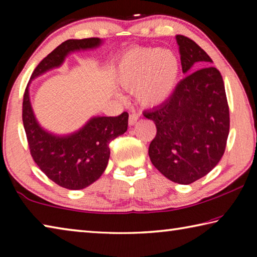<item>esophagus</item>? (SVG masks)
<instances>
[{
	"label": "esophagus",
	"mask_w": 257,
	"mask_h": 257,
	"mask_svg": "<svg viewBox=\"0 0 257 257\" xmlns=\"http://www.w3.org/2000/svg\"><path fill=\"white\" fill-rule=\"evenodd\" d=\"M137 120H138V115H137V114H134V113H133V114H130V115H129V120H128L129 125L136 124Z\"/></svg>",
	"instance_id": "obj_1"
}]
</instances>
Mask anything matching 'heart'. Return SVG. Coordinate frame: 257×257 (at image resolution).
Listing matches in <instances>:
<instances>
[{"label": "heart", "instance_id": "1", "mask_svg": "<svg viewBox=\"0 0 257 257\" xmlns=\"http://www.w3.org/2000/svg\"><path fill=\"white\" fill-rule=\"evenodd\" d=\"M180 70V59L173 51L137 47L121 59L118 79L125 88H135V97L142 106L156 107L171 97Z\"/></svg>", "mask_w": 257, "mask_h": 257}]
</instances>
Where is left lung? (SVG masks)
<instances>
[{
	"instance_id": "8db88e82",
	"label": "left lung",
	"mask_w": 257,
	"mask_h": 257,
	"mask_svg": "<svg viewBox=\"0 0 257 257\" xmlns=\"http://www.w3.org/2000/svg\"><path fill=\"white\" fill-rule=\"evenodd\" d=\"M176 40L182 72L188 76L167 102L146 111L144 116L153 120L158 130L149 149L151 162L169 180L189 185L206 176L222 158L229 135V106L222 76L210 67L212 60L206 52L182 35Z\"/></svg>"
}]
</instances>
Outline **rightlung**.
I'll list each match as a JSON object with an SVG mask.
<instances>
[{"label": "right lung", "mask_w": 257, "mask_h": 257, "mask_svg": "<svg viewBox=\"0 0 257 257\" xmlns=\"http://www.w3.org/2000/svg\"><path fill=\"white\" fill-rule=\"evenodd\" d=\"M102 43L101 38L95 37L63 42L41 61L30 81L62 66L72 52L97 49ZM29 84L24 94L23 122L35 163L52 181L63 188H86L105 171L110 159L108 144L127 132L128 113L123 112L119 116H93L77 132L56 135L38 123L30 103Z\"/></svg>", "instance_id": "add662e5"}]
</instances>
